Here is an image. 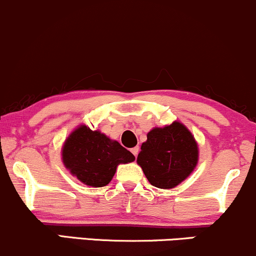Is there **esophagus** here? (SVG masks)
<instances>
[{
    "mask_svg": "<svg viewBox=\"0 0 256 256\" xmlns=\"http://www.w3.org/2000/svg\"><path fill=\"white\" fill-rule=\"evenodd\" d=\"M130 151H132V153H133V154L135 156V157H136V156H138V153H139V147H133V148H132L130 150Z\"/></svg>",
    "mask_w": 256,
    "mask_h": 256,
    "instance_id": "esophagus-1",
    "label": "esophagus"
}]
</instances>
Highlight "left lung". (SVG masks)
<instances>
[{
    "instance_id": "1",
    "label": "left lung",
    "mask_w": 256,
    "mask_h": 256,
    "mask_svg": "<svg viewBox=\"0 0 256 256\" xmlns=\"http://www.w3.org/2000/svg\"><path fill=\"white\" fill-rule=\"evenodd\" d=\"M198 162L196 140L178 121L151 129L136 158L148 182L160 189L177 187L192 175Z\"/></svg>"
}]
</instances>
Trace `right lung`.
<instances>
[{"label": "right lung", "mask_w": 256, "mask_h": 256, "mask_svg": "<svg viewBox=\"0 0 256 256\" xmlns=\"http://www.w3.org/2000/svg\"><path fill=\"white\" fill-rule=\"evenodd\" d=\"M62 163L72 175L90 187L109 184L117 166L135 160L133 153L100 130L80 124L63 142Z\"/></svg>", "instance_id": "right-lung-1"}]
</instances>
